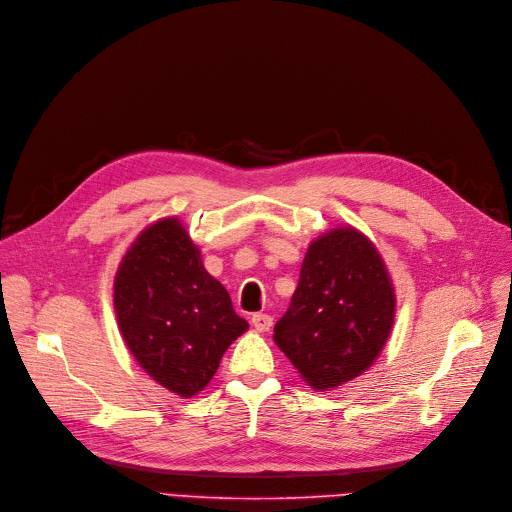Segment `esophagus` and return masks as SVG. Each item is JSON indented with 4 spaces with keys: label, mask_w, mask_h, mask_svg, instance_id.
<instances>
[{
    "label": "esophagus",
    "mask_w": 512,
    "mask_h": 512,
    "mask_svg": "<svg viewBox=\"0 0 512 512\" xmlns=\"http://www.w3.org/2000/svg\"><path fill=\"white\" fill-rule=\"evenodd\" d=\"M252 324H254L258 333H266V330H270V326H273V318H270L264 312H258V314L252 316Z\"/></svg>",
    "instance_id": "1"
}]
</instances>
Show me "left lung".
Masks as SVG:
<instances>
[{"label": "left lung", "instance_id": "8db88e82", "mask_svg": "<svg viewBox=\"0 0 512 512\" xmlns=\"http://www.w3.org/2000/svg\"><path fill=\"white\" fill-rule=\"evenodd\" d=\"M395 320V291L370 239L335 229L308 248L275 343L316 390L366 372Z\"/></svg>", "mask_w": 512, "mask_h": 512}]
</instances>
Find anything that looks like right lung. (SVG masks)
<instances>
[{"label":"right lung","mask_w":512,"mask_h":512,"mask_svg":"<svg viewBox=\"0 0 512 512\" xmlns=\"http://www.w3.org/2000/svg\"><path fill=\"white\" fill-rule=\"evenodd\" d=\"M113 289L128 349L146 374L182 397L210 382L227 347L248 330L177 219L140 233L119 264Z\"/></svg>","instance_id":"add662e5"}]
</instances>
